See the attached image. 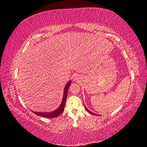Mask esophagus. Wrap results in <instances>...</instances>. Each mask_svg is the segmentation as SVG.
I'll return each mask as SVG.
<instances>
[{
    "instance_id": "esophagus-1",
    "label": "esophagus",
    "mask_w": 147,
    "mask_h": 147,
    "mask_svg": "<svg viewBox=\"0 0 147 147\" xmlns=\"http://www.w3.org/2000/svg\"><path fill=\"white\" fill-rule=\"evenodd\" d=\"M78 80V76H74V80Z\"/></svg>"
}]
</instances>
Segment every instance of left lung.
<instances>
[{
    "label": "left lung",
    "mask_w": 147,
    "mask_h": 147,
    "mask_svg": "<svg viewBox=\"0 0 147 147\" xmlns=\"http://www.w3.org/2000/svg\"><path fill=\"white\" fill-rule=\"evenodd\" d=\"M85 107V109H86V110L87 111H88V112H89V113H90V114H93V115H96V114H94V113H93V112H90L89 110H88V109H86V107Z\"/></svg>",
    "instance_id": "obj_1"
}]
</instances>
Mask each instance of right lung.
<instances>
[{
  "instance_id": "add662e5",
  "label": "right lung",
  "mask_w": 147,
  "mask_h": 147,
  "mask_svg": "<svg viewBox=\"0 0 147 147\" xmlns=\"http://www.w3.org/2000/svg\"><path fill=\"white\" fill-rule=\"evenodd\" d=\"M71 81H69L67 83L66 86H65L64 90V96H63V99H62V101L61 104L59 106V107L55 110L54 111L51 112H33L34 114L37 115H40V116H42L43 117H47V118H54L59 116V115L61 114L62 113V112L64 111V105L65 104V101H66V98H67V90L69 87L71 85Z\"/></svg>"
}]
</instances>
